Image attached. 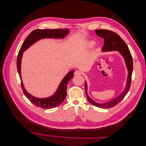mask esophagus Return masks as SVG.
<instances>
[{
	"label": "esophagus",
	"mask_w": 146,
	"mask_h": 146,
	"mask_svg": "<svg viewBox=\"0 0 146 146\" xmlns=\"http://www.w3.org/2000/svg\"><path fill=\"white\" fill-rule=\"evenodd\" d=\"M81 74H82L81 72H80V71H78V70L75 71V73H74V75H75V76H79V75H80Z\"/></svg>",
	"instance_id": "34e87169"
}]
</instances>
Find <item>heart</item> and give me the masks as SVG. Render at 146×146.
<instances>
[{
	"mask_svg": "<svg viewBox=\"0 0 146 146\" xmlns=\"http://www.w3.org/2000/svg\"><path fill=\"white\" fill-rule=\"evenodd\" d=\"M94 42H93V41H90V42H89V45H94Z\"/></svg>",
	"mask_w": 146,
	"mask_h": 146,
	"instance_id": "obj_1",
	"label": "heart"
}]
</instances>
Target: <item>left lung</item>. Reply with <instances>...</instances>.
Listing matches in <instances>:
<instances>
[{
    "label": "left lung",
    "instance_id": "obj_1",
    "mask_svg": "<svg viewBox=\"0 0 146 146\" xmlns=\"http://www.w3.org/2000/svg\"><path fill=\"white\" fill-rule=\"evenodd\" d=\"M96 35L104 38V44L102 49V52L118 51L124 58L128 71V76L124 90L117 97L105 103H98L93 100L87 93V84L85 81V90L87 98L89 102L95 106L102 109H107L115 106L119 103L128 93L131 83V77L133 71V60L128 46L124 41L116 33L108 30H95Z\"/></svg>",
    "mask_w": 146,
    "mask_h": 146
}]
</instances>
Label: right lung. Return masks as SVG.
I'll list each match as a JSON object with an SVG mask.
<instances>
[{"instance_id": "right-lung-1", "label": "right lung", "mask_w": 146, "mask_h": 146, "mask_svg": "<svg viewBox=\"0 0 146 146\" xmlns=\"http://www.w3.org/2000/svg\"><path fill=\"white\" fill-rule=\"evenodd\" d=\"M70 31L68 29H36L31 32L23 42L19 50L17 58V69L21 80V87L24 94L32 104L43 109H51L60 105L67 96V87L68 82L73 78L74 70L70 71L64 76L60 83L55 93L51 96L44 98H37L29 94L25 89L21 72V64L23 52L33 44L41 39L56 38L63 39L67 36Z\"/></svg>"}]
</instances>
